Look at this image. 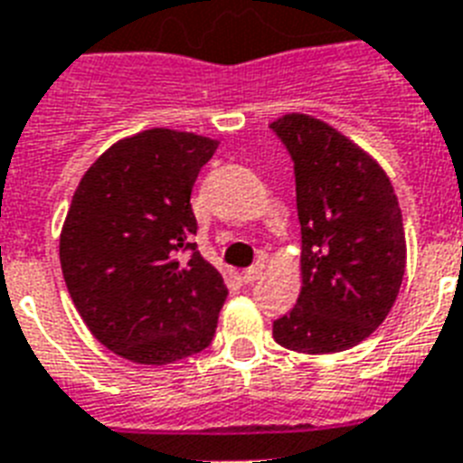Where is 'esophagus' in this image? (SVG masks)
<instances>
[{
    "label": "esophagus",
    "instance_id": "34e87169",
    "mask_svg": "<svg viewBox=\"0 0 463 463\" xmlns=\"http://www.w3.org/2000/svg\"><path fill=\"white\" fill-rule=\"evenodd\" d=\"M261 273H264V266L257 264V266H251V269L242 270V283H254V280H259L261 278Z\"/></svg>",
    "mask_w": 463,
    "mask_h": 463
}]
</instances>
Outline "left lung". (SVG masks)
I'll return each mask as SVG.
<instances>
[{"label": "left lung", "mask_w": 463, "mask_h": 463, "mask_svg": "<svg viewBox=\"0 0 463 463\" xmlns=\"http://www.w3.org/2000/svg\"><path fill=\"white\" fill-rule=\"evenodd\" d=\"M295 161L302 290L273 321L278 345L335 354L373 333L407 269L402 209L388 173L333 126L307 114L270 123Z\"/></svg>", "instance_id": "8db88e82"}]
</instances>
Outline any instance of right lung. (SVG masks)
<instances>
[{
    "label": "right lung",
    "mask_w": 463,
    "mask_h": 463,
    "mask_svg": "<svg viewBox=\"0 0 463 463\" xmlns=\"http://www.w3.org/2000/svg\"><path fill=\"white\" fill-rule=\"evenodd\" d=\"M216 146L204 135L142 130L109 146L71 199L63 280L90 333L128 362L164 366L213 340L228 290L190 242V194Z\"/></svg>",
    "instance_id": "obj_1"
}]
</instances>
